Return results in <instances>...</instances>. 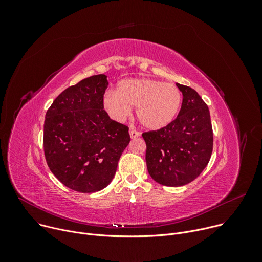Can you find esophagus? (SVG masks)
I'll return each instance as SVG.
<instances>
[{"instance_id": "1", "label": "esophagus", "mask_w": 262, "mask_h": 262, "mask_svg": "<svg viewBox=\"0 0 262 262\" xmlns=\"http://www.w3.org/2000/svg\"><path fill=\"white\" fill-rule=\"evenodd\" d=\"M129 135H130V138H132V139H135V138H138V137L140 136V133L137 132V130L130 129V130H129Z\"/></svg>"}]
</instances>
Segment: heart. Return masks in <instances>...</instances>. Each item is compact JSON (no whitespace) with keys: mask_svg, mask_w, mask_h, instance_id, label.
<instances>
[{"mask_svg":"<svg viewBox=\"0 0 262 262\" xmlns=\"http://www.w3.org/2000/svg\"><path fill=\"white\" fill-rule=\"evenodd\" d=\"M180 104L181 93L176 86L148 78L122 80L117 91L107 90L102 96V107L112 120L123 122L136 105L137 117L149 129L171 123Z\"/></svg>","mask_w":262,"mask_h":262,"instance_id":"heart-1","label":"heart"}]
</instances>
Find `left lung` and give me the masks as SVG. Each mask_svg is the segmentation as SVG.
Listing matches in <instances>:
<instances>
[{"mask_svg": "<svg viewBox=\"0 0 262 262\" xmlns=\"http://www.w3.org/2000/svg\"><path fill=\"white\" fill-rule=\"evenodd\" d=\"M176 86L182 93L176 119L163 128L142 134L148 172L167 186H181L196 179L207 166L213 146L208 106L193 88Z\"/></svg>", "mask_w": 262, "mask_h": 262, "instance_id": "left-lung-1", "label": "left lung"}]
</instances>
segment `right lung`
<instances>
[{
  "label": "right lung",
  "mask_w": 262,
  "mask_h": 262,
  "mask_svg": "<svg viewBox=\"0 0 262 262\" xmlns=\"http://www.w3.org/2000/svg\"><path fill=\"white\" fill-rule=\"evenodd\" d=\"M105 74L65 89L46 114L43 148L52 173L67 188L95 193L114 178L130 141L128 127L112 120L102 107Z\"/></svg>",
  "instance_id": "add662e5"
}]
</instances>
